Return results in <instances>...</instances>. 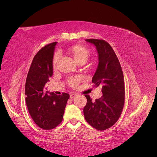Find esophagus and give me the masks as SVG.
<instances>
[{"label": "esophagus", "instance_id": "obj_1", "mask_svg": "<svg viewBox=\"0 0 157 157\" xmlns=\"http://www.w3.org/2000/svg\"><path fill=\"white\" fill-rule=\"evenodd\" d=\"M77 94H75V93H71V94H70V98L71 99H73V98H75L76 96H77Z\"/></svg>", "mask_w": 157, "mask_h": 157}]
</instances>
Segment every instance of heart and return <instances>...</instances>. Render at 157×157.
Wrapping results in <instances>:
<instances>
[{
    "mask_svg": "<svg viewBox=\"0 0 157 157\" xmlns=\"http://www.w3.org/2000/svg\"><path fill=\"white\" fill-rule=\"evenodd\" d=\"M66 53L71 56L77 64L85 63L90 58V50L82 44H75L69 47L66 50ZM58 61V56L55 55L53 59V66L56 67ZM80 78H71L69 79L68 83L71 86H75L79 82Z\"/></svg>",
    "mask_w": 157,
    "mask_h": 157,
    "instance_id": "1",
    "label": "heart"
}]
</instances>
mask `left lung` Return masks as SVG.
I'll list each match as a JSON object with an SVG mask.
<instances>
[{
	"instance_id": "left-lung-1",
	"label": "left lung",
	"mask_w": 157,
	"mask_h": 157,
	"mask_svg": "<svg viewBox=\"0 0 157 157\" xmlns=\"http://www.w3.org/2000/svg\"><path fill=\"white\" fill-rule=\"evenodd\" d=\"M96 47L98 65L92 81L94 86H101L102 96L92 101L88 95L84 107L85 119L99 130L108 129L119 118L124 103V82L122 68L112 47L107 42L98 39H86Z\"/></svg>"
}]
</instances>
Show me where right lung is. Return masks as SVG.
Here are the masks:
<instances>
[{
	"label": "right lung",
	"instance_id": "1",
	"mask_svg": "<svg viewBox=\"0 0 157 157\" xmlns=\"http://www.w3.org/2000/svg\"><path fill=\"white\" fill-rule=\"evenodd\" d=\"M57 42L40 49L34 57L28 72L25 94L28 110L36 125L44 130H51L63 120L69 95L57 96L45 91L46 84L53 73V56Z\"/></svg>",
	"mask_w": 157,
	"mask_h": 157
}]
</instances>
